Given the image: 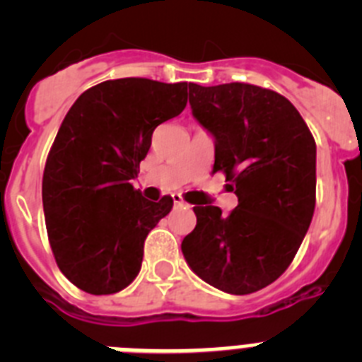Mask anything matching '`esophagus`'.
<instances>
[{"label":"esophagus","mask_w":362,"mask_h":362,"mask_svg":"<svg viewBox=\"0 0 362 362\" xmlns=\"http://www.w3.org/2000/svg\"><path fill=\"white\" fill-rule=\"evenodd\" d=\"M174 203H175V206H187V203H185L183 197L181 196H174Z\"/></svg>","instance_id":"34e87169"}]
</instances>
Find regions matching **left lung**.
Returning a JSON list of instances; mask_svg holds the SVG:
<instances>
[{"instance_id":"8db88e82","label":"left lung","mask_w":362,"mask_h":362,"mask_svg":"<svg viewBox=\"0 0 362 362\" xmlns=\"http://www.w3.org/2000/svg\"><path fill=\"white\" fill-rule=\"evenodd\" d=\"M192 114L216 139L214 172L238 206L197 204L181 243L192 272L233 296L257 292L296 257L315 209V141L284 95L248 83H188Z\"/></svg>"}]
</instances>
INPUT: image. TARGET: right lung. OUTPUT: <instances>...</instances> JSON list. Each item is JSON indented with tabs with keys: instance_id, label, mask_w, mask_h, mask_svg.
Listing matches in <instances>:
<instances>
[{
	"instance_id": "1",
	"label": "right lung",
	"mask_w": 362,
	"mask_h": 362,
	"mask_svg": "<svg viewBox=\"0 0 362 362\" xmlns=\"http://www.w3.org/2000/svg\"><path fill=\"white\" fill-rule=\"evenodd\" d=\"M188 83L110 79L83 92L57 130L43 172L50 248L63 276L92 296L127 288L141 270L150 230L170 196L132 187L156 127L187 107Z\"/></svg>"
}]
</instances>
